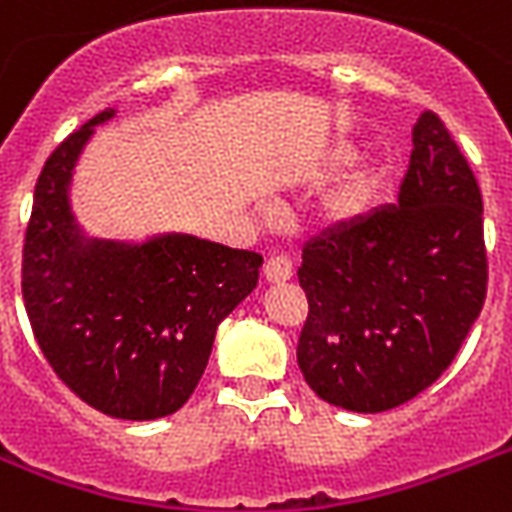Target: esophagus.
Returning <instances> with one entry per match:
<instances>
[{"instance_id": "obj_1", "label": "esophagus", "mask_w": 512, "mask_h": 512, "mask_svg": "<svg viewBox=\"0 0 512 512\" xmlns=\"http://www.w3.org/2000/svg\"><path fill=\"white\" fill-rule=\"evenodd\" d=\"M292 260L290 257H271L268 263H265L263 273H265V282L271 284H284L292 279Z\"/></svg>"}]
</instances>
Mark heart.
Here are the masks:
<instances>
[{
  "label": "heart",
  "instance_id": "b5f03b06",
  "mask_svg": "<svg viewBox=\"0 0 512 512\" xmlns=\"http://www.w3.org/2000/svg\"><path fill=\"white\" fill-rule=\"evenodd\" d=\"M357 158V144L351 139H338L333 147L325 152L327 171H338L343 166H349ZM389 171L386 166H370V169H360L357 174H351L349 179H343L341 185L335 187V193L327 198L325 212L327 220L333 222H354L360 220L362 214L370 212V206L376 204L378 195L384 193Z\"/></svg>",
  "mask_w": 512,
  "mask_h": 512
}]
</instances>
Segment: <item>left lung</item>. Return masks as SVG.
<instances>
[{
	"instance_id": "left-lung-1",
	"label": "left lung",
	"mask_w": 512,
	"mask_h": 512,
	"mask_svg": "<svg viewBox=\"0 0 512 512\" xmlns=\"http://www.w3.org/2000/svg\"><path fill=\"white\" fill-rule=\"evenodd\" d=\"M308 317L298 365L325 403L381 413L451 365L486 300L483 198L435 112L413 126L397 204L303 247Z\"/></svg>"
}]
</instances>
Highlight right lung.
Masks as SVG:
<instances>
[{
	"label": "right lung",
	"mask_w": 512,
	"mask_h": 512,
	"mask_svg": "<svg viewBox=\"0 0 512 512\" xmlns=\"http://www.w3.org/2000/svg\"><path fill=\"white\" fill-rule=\"evenodd\" d=\"M104 109L45 161L23 244V303L39 349L74 395L128 421L163 419L193 395L214 333L257 287L263 257L161 233L88 236L69 204L74 166Z\"/></svg>",
	"instance_id": "1"
}]
</instances>
